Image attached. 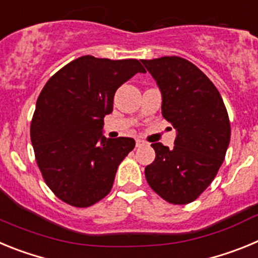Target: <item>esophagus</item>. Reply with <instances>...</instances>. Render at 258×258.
Masks as SVG:
<instances>
[{
    "instance_id": "1",
    "label": "esophagus",
    "mask_w": 258,
    "mask_h": 258,
    "mask_svg": "<svg viewBox=\"0 0 258 258\" xmlns=\"http://www.w3.org/2000/svg\"><path fill=\"white\" fill-rule=\"evenodd\" d=\"M143 145H145V141H142V140H137L136 141L137 147H141V146H143Z\"/></svg>"
}]
</instances>
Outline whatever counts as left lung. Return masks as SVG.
Returning a JSON list of instances; mask_svg holds the SVG:
<instances>
[{"mask_svg":"<svg viewBox=\"0 0 258 258\" xmlns=\"http://www.w3.org/2000/svg\"><path fill=\"white\" fill-rule=\"evenodd\" d=\"M160 89L161 115L177 131L174 147L152 143L154 163L146 166L150 187L172 204L200 197L217 174L230 143L229 115L220 92L187 59L142 60Z\"/></svg>","mask_w":258,"mask_h":258,"instance_id":"8db88e82","label":"left lung"}]
</instances>
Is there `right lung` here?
<instances>
[{
    "label": "right lung",
    "mask_w": 258,
    "mask_h": 258,
    "mask_svg": "<svg viewBox=\"0 0 258 258\" xmlns=\"http://www.w3.org/2000/svg\"><path fill=\"white\" fill-rule=\"evenodd\" d=\"M138 72L137 59H75L41 90L31 122V141L45 183L61 202L86 208L111 191L116 170L134 149L133 138L107 140L104 116L116 90Z\"/></svg>",
    "instance_id": "right-lung-1"
}]
</instances>
